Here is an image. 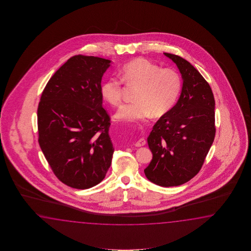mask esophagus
<instances>
[{"mask_svg": "<svg viewBox=\"0 0 251 251\" xmlns=\"http://www.w3.org/2000/svg\"><path fill=\"white\" fill-rule=\"evenodd\" d=\"M146 144V141H145V139L141 138L139 139L138 141L134 144V145L136 146V147H141V146H144Z\"/></svg>", "mask_w": 251, "mask_h": 251, "instance_id": "obj_1", "label": "esophagus"}]
</instances>
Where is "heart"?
Masks as SVG:
<instances>
[{
	"label": "heart",
	"mask_w": 251,
	"mask_h": 251,
	"mask_svg": "<svg viewBox=\"0 0 251 251\" xmlns=\"http://www.w3.org/2000/svg\"><path fill=\"white\" fill-rule=\"evenodd\" d=\"M120 80L110 77L102 82L101 95L106 101L118 107L123 100V82L135 86L133 103L119 108L115 118L127 122H138L151 115L159 118L176 104L182 88L181 78L175 70L160 68L145 58H135L119 69Z\"/></svg>",
	"instance_id": "obj_1"
}]
</instances>
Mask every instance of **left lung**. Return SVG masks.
<instances>
[{"mask_svg":"<svg viewBox=\"0 0 251 251\" xmlns=\"http://www.w3.org/2000/svg\"><path fill=\"white\" fill-rule=\"evenodd\" d=\"M181 74V94L176 105L156 122L148 145L152 160L144 170L150 181L176 187L201 170L215 136L214 97L208 82L187 60L164 53Z\"/></svg>","mask_w":251,"mask_h":251,"instance_id":"8db88e82","label":"left lung"}]
</instances>
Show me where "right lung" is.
I'll return each mask as SVG.
<instances>
[{
    "instance_id": "add662e5",
    "label": "right lung",
    "mask_w": 251,
    "mask_h": 251,
    "mask_svg": "<svg viewBox=\"0 0 251 251\" xmlns=\"http://www.w3.org/2000/svg\"><path fill=\"white\" fill-rule=\"evenodd\" d=\"M110 60L78 54L48 80L38 107V144L59 180L87 189L112 160L110 117L102 107V76Z\"/></svg>"
}]
</instances>
